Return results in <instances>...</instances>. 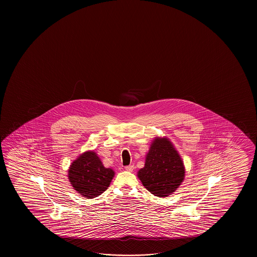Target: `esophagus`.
Masks as SVG:
<instances>
[{"label": "esophagus", "instance_id": "obj_1", "mask_svg": "<svg viewBox=\"0 0 257 257\" xmlns=\"http://www.w3.org/2000/svg\"><path fill=\"white\" fill-rule=\"evenodd\" d=\"M125 169L126 171H128V172H131V171H133V169H134V166L133 165H126V166H125Z\"/></svg>", "mask_w": 257, "mask_h": 257}]
</instances>
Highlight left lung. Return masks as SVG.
Returning <instances> with one entry per match:
<instances>
[{
    "label": "left lung",
    "mask_w": 257,
    "mask_h": 257,
    "mask_svg": "<svg viewBox=\"0 0 257 257\" xmlns=\"http://www.w3.org/2000/svg\"><path fill=\"white\" fill-rule=\"evenodd\" d=\"M139 178L148 191L157 197H167L180 186L185 167L180 155L167 139H155L146 156Z\"/></svg>",
    "instance_id": "8db88e82"
}]
</instances>
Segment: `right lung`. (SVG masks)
Wrapping results in <instances>:
<instances>
[{"mask_svg": "<svg viewBox=\"0 0 257 257\" xmlns=\"http://www.w3.org/2000/svg\"><path fill=\"white\" fill-rule=\"evenodd\" d=\"M114 171L105 168L96 153H82L69 170L71 186L82 197L93 198L104 193L114 177Z\"/></svg>", "mask_w": 257, "mask_h": 257, "instance_id": "obj_1", "label": "right lung"}]
</instances>
